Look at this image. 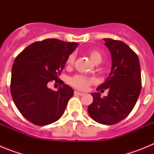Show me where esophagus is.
I'll use <instances>...</instances> for the list:
<instances>
[{"label": "esophagus", "instance_id": "1", "mask_svg": "<svg viewBox=\"0 0 154 154\" xmlns=\"http://www.w3.org/2000/svg\"><path fill=\"white\" fill-rule=\"evenodd\" d=\"M74 93H75V95H78V96H83V95H84V93H82V92H78V91H75Z\"/></svg>", "mask_w": 154, "mask_h": 154}]
</instances>
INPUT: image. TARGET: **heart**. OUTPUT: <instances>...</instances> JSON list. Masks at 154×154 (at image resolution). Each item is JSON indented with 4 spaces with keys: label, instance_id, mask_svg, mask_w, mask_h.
Listing matches in <instances>:
<instances>
[{
    "label": "heart",
    "instance_id": "obj_1",
    "mask_svg": "<svg viewBox=\"0 0 154 154\" xmlns=\"http://www.w3.org/2000/svg\"><path fill=\"white\" fill-rule=\"evenodd\" d=\"M89 55L90 56L92 62L96 64L101 63L103 60V55L101 52L98 50L93 49L89 51ZM75 55L74 54H71L68 57L66 60V65L68 67H72L75 62ZM96 82V79L93 77H88V76L83 75L77 74L71 77L69 79V83L72 86L79 90H86L88 87L92 84Z\"/></svg>",
    "mask_w": 154,
    "mask_h": 154
}]
</instances>
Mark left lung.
<instances>
[{
	"mask_svg": "<svg viewBox=\"0 0 154 154\" xmlns=\"http://www.w3.org/2000/svg\"><path fill=\"white\" fill-rule=\"evenodd\" d=\"M112 55V69L97 91L108 89V96L92 93L93 102L88 107L92 119L104 125L119 123L130 113L141 90V72L137 55L122 41L104 38Z\"/></svg>",
	"mask_w": 154,
	"mask_h": 154,
	"instance_id": "left-lung-1",
	"label": "left lung"
}]
</instances>
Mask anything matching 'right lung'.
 <instances>
[{"mask_svg":"<svg viewBox=\"0 0 154 154\" xmlns=\"http://www.w3.org/2000/svg\"><path fill=\"white\" fill-rule=\"evenodd\" d=\"M77 46L75 42L48 38L30 45L14 59L10 88L12 99L21 115L33 124H51L65 112L74 91L58 75ZM53 80L62 85L58 91L47 88Z\"/></svg>","mask_w":154,"mask_h":154,"instance_id":"add662e5","label":"right lung"}]
</instances>
